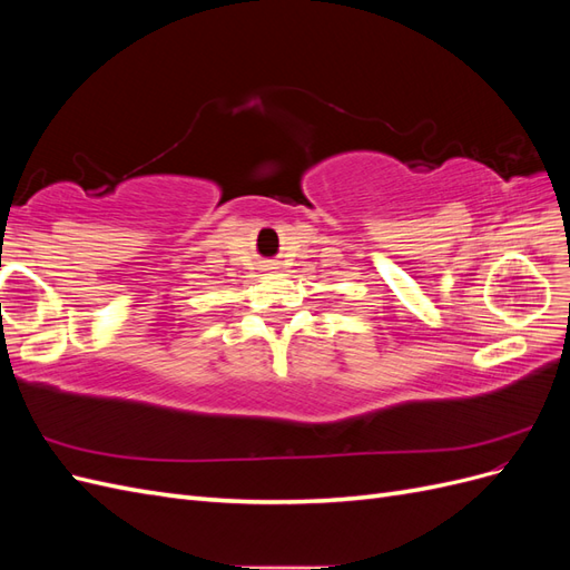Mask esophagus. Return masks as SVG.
I'll list each match as a JSON object with an SVG mask.
<instances>
[{"instance_id": "obj_1", "label": "esophagus", "mask_w": 570, "mask_h": 570, "mask_svg": "<svg viewBox=\"0 0 570 570\" xmlns=\"http://www.w3.org/2000/svg\"><path fill=\"white\" fill-rule=\"evenodd\" d=\"M268 268H275V266H268Z\"/></svg>"}]
</instances>
